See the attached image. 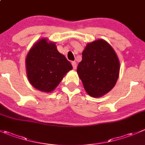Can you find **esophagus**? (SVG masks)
Masks as SVG:
<instances>
[{"label":"esophagus","instance_id":"obj_1","mask_svg":"<svg viewBox=\"0 0 145 145\" xmlns=\"http://www.w3.org/2000/svg\"><path fill=\"white\" fill-rule=\"evenodd\" d=\"M71 64H72V67L74 68V69H76V61H72Z\"/></svg>","mask_w":145,"mask_h":145}]
</instances>
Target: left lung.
<instances>
[{
    "mask_svg": "<svg viewBox=\"0 0 145 145\" xmlns=\"http://www.w3.org/2000/svg\"><path fill=\"white\" fill-rule=\"evenodd\" d=\"M120 73V61L109 43L98 40L88 43L82 52L77 74L91 97L100 98L113 89Z\"/></svg>",
    "mask_w": 145,
    "mask_h": 145,
    "instance_id": "1",
    "label": "left lung"
}]
</instances>
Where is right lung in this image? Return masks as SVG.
<instances>
[{
  "instance_id": "obj_1",
  "label": "right lung",
  "mask_w": 145,
  "mask_h": 145,
  "mask_svg": "<svg viewBox=\"0 0 145 145\" xmlns=\"http://www.w3.org/2000/svg\"><path fill=\"white\" fill-rule=\"evenodd\" d=\"M26 72L31 85L45 93L54 91L72 65L58 52L55 43L41 38L33 44L26 59Z\"/></svg>"
}]
</instances>
